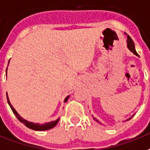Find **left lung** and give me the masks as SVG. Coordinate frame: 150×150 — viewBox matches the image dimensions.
I'll use <instances>...</instances> for the list:
<instances>
[{
	"label": "left lung",
	"mask_w": 150,
	"mask_h": 150,
	"mask_svg": "<svg viewBox=\"0 0 150 150\" xmlns=\"http://www.w3.org/2000/svg\"><path fill=\"white\" fill-rule=\"evenodd\" d=\"M127 46L128 50H129L130 51H131V52H132V53H133L134 54H135V55H137V57H139V54H138V53H137V51H136V49H135V45H134L133 40H132V38L130 37L129 35H127ZM133 116H134V115H132V117H130L129 119H127L126 121H128V120H130V119H132V118ZM93 119H94V120H96V121H97V122H98V123H100V124H102V123H101V122H99V120H97V119H96V118H94V117H93Z\"/></svg>",
	"instance_id": "left-lung-1"
}]
</instances>
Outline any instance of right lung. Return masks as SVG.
Instances as JSON below:
<instances>
[{"instance_id":"add662e5","label":"right lung","mask_w":150,"mask_h":150,"mask_svg":"<svg viewBox=\"0 0 150 150\" xmlns=\"http://www.w3.org/2000/svg\"><path fill=\"white\" fill-rule=\"evenodd\" d=\"M7 68H6V76H7ZM6 96H7L8 104H9V105L10 106V108H11V110H12V111H13V113L14 114V115L17 117V119H18L21 122H23L25 126L28 127V128H30V129L35 130V131H45V130L51 129V128H53V127H54L56 126L57 124V122H58V121H59V119H57V120H55V121H51V122H45V124H40V123H35V122H28V120H25L24 119H23L20 115L18 114V112L15 110V109L12 106L11 103L9 102V97H8V94H7V93H6ZM68 98H69V96H67V97H66V99L64 100V102L67 101Z\"/></svg>"}]
</instances>
